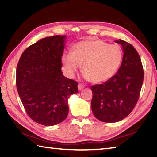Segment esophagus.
I'll list each match as a JSON object with an SVG mask.
<instances>
[{"label":"esophagus","instance_id":"esophagus-1","mask_svg":"<svg viewBox=\"0 0 157 157\" xmlns=\"http://www.w3.org/2000/svg\"><path fill=\"white\" fill-rule=\"evenodd\" d=\"M78 87L79 91H82V90L83 89L85 86H84V85H83V84H78Z\"/></svg>","mask_w":157,"mask_h":157}]
</instances>
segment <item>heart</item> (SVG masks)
<instances>
[{"mask_svg":"<svg viewBox=\"0 0 157 157\" xmlns=\"http://www.w3.org/2000/svg\"><path fill=\"white\" fill-rule=\"evenodd\" d=\"M122 59L123 52L118 45H109L101 40H88L79 42L72 53L63 55L62 62L67 76L73 78L82 63L85 78L98 83L115 75Z\"/></svg>","mask_w":157,"mask_h":157,"instance_id":"obj_1","label":"heart"}]
</instances>
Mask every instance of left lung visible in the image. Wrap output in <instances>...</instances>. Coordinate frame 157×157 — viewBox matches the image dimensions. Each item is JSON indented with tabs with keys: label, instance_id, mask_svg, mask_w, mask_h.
I'll return each mask as SVG.
<instances>
[{
	"label": "left lung",
	"instance_id": "1",
	"mask_svg": "<svg viewBox=\"0 0 157 157\" xmlns=\"http://www.w3.org/2000/svg\"><path fill=\"white\" fill-rule=\"evenodd\" d=\"M124 52L118 73L103 84L91 86V109L95 118L105 123L121 121L139 100L144 71L139 53L132 44L119 39Z\"/></svg>",
	"mask_w": 157,
	"mask_h": 157
}]
</instances>
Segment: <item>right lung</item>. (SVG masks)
I'll return each instance as SVG.
<instances>
[{
    "label": "right lung",
    "instance_id": "1",
    "mask_svg": "<svg viewBox=\"0 0 157 157\" xmlns=\"http://www.w3.org/2000/svg\"><path fill=\"white\" fill-rule=\"evenodd\" d=\"M66 36L41 39L26 48L17 67L16 84L32 120L45 126L62 123L68 113V99L78 92V82L62 73Z\"/></svg>",
    "mask_w": 157,
    "mask_h": 157
}]
</instances>
